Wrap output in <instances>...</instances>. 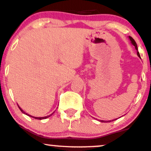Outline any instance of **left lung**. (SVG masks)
Here are the masks:
<instances>
[{
  "label": "left lung",
  "instance_id": "1",
  "mask_svg": "<svg viewBox=\"0 0 151 151\" xmlns=\"http://www.w3.org/2000/svg\"><path fill=\"white\" fill-rule=\"evenodd\" d=\"M129 39H130V40L131 41V43H132V44H133V45L135 47V48H136V50H138V47H137V44H136V41H135L134 40H133V38L131 37V36H129ZM137 55H138V56L140 58H141V56H140V54H139V52H137ZM115 120H116V119H115ZM115 120H111V121H115ZM111 121H101V120H100V121H101V122H111Z\"/></svg>",
  "mask_w": 151,
  "mask_h": 151
}]
</instances>
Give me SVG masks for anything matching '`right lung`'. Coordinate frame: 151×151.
Instances as JSON below:
<instances>
[{
  "instance_id": "1",
  "label": "right lung",
  "mask_w": 151,
  "mask_h": 151,
  "mask_svg": "<svg viewBox=\"0 0 151 151\" xmlns=\"http://www.w3.org/2000/svg\"><path fill=\"white\" fill-rule=\"evenodd\" d=\"M18 107H19V109H20V111H22V113H23V114H26V115L29 116H30V117L35 118V119H39V120H42V119H47V118L50 117V116H52V114L54 113V112H53V113H52V114H50V115H49V116H45V117H35V116H31V115H29V114H28L25 113V111H23V110H22V109L21 108H20V106H18Z\"/></svg>"
}]
</instances>
